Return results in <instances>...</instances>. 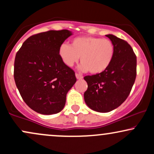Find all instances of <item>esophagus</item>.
Instances as JSON below:
<instances>
[{
	"mask_svg": "<svg viewBox=\"0 0 154 154\" xmlns=\"http://www.w3.org/2000/svg\"><path fill=\"white\" fill-rule=\"evenodd\" d=\"M75 76H76V78H77V79H82L83 78V77L82 75H79V74H75Z\"/></svg>",
	"mask_w": 154,
	"mask_h": 154,
	"instance_id": "esophagus-1",
	"label": "esophagus"
}]
</instances>
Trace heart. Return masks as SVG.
<instances>
[{
    "mask_svg": "<svg viewBox=\"0 0 154 154\" xmlns=\"http://www.w3.org/2000/svg\"><path fill=\"white\" fill-rule=\"evenodd\" d=\"M59 54L64 64L69 67L78 62L80 57L82 63L79 69L97 75L110 66L115 56V47L108 39L82 36L73 39L70 45L61 44Z\"/></svg>",
    "mask_w": 154,
    "mask_h": 154,
    "instance_id": "obj_1",
    "label": "heart"
}]
</instances>
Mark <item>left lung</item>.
Segmentation results:
<instances>
[{
  "instance_id": "1",
  "label": "left lung",
  "mask_w": 154,
  "mask_h": 154,
  "mask_svg": "<svg viewBox=\"0 0 154 154\" xmlns=\"http://www.w3.org/2000/svg\"><path fill=\"white\" fill-rule=\"evenodd\" d=\"M115 47V56L105 72L84 79L88 90L84 93L86 104L92 110L106 113L119 107L127 99L136 77L137 59L132 47L114 35H106Z\"/></svg>"
}]
</instances>
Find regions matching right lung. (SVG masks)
<instances>
[{
	"label": "right lung",
	"mask_w": 154,
	"mask_h": 154,
	"mask_svg": "<svg viewBox=\"0 0 154 154\" xmlns=\"http://www.w3.org/2000/svg\"><path fill=\"white\" fill-rule=\"evenodd\" d=\"M72 35L71 31L63 29L32 35L16 55V85L26 105L39 114L60 112L67 93L77 81L75 72L59 54L60 45Z\"/></svg>",
	"instance_id": "add662e5"
}]
</instances>
